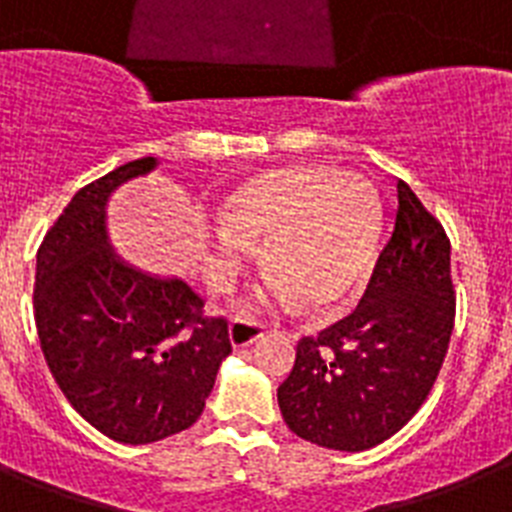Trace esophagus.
<instances>
[{"instance_id":"1","label":"esophagus","mask_w":512,"mask_h":512,"mask_svg":"<svg viewBox=\"0 0 512 512\" xmlns=\"http://www.w3.org/2000/svg\"><path fill=\"white\" fill-rule=\"evenodd\" d=\"M264 324L261 322H251V319H232L230 327H227V335H230L232 348H246L251 342L259 340L264 335Z\"/></svg>"}]
</instances>
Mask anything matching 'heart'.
<instances>
[{
	"instance_id": "obj_1",
	"label": "heart",
	"mask_w": 512,
	"mask_h": 512,
	"mask_svg": "<svg viewBox=\"0 0 512 512\" xmlns=\"http://www.w3.org/2000/svg\"><path fill=\"white\" fill-rule=\"evenodd\" d=\"M222 235L204 264L209 287H227L246 248L261 243L272 277L251 303L293 301L308 311L348 298L366 274L379 235L377 193L363 177L287 164L251 177L227 196Z\"/></svg>"
}]
</instances>
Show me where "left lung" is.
<instances>
[{
	"mask_svg": "<svg viewBox=\"0 0 512 512\" xmlns=\"http://www.w3.org/2000/svg\"><path fill=\"white\" fill-rule=\"evenodd\" d=\"M455 322L450 240L403 180L395 227L361 303L303 337L277 390L290 432L361 453L400 432L432 392Z\"/></svg>",
	"mask_w": 512,
	"mask_h": 512,
	"instance_id": "left-lung-1",
	"label": "left lung"
}]
</instances>
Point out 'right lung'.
I'll return each mask as SVG.
<instances>
[{"instance_id":"right-lung-1","label":"right lung","mask_w":512,"mask_h":512,"mask_svg":"<svg viewBox=\"0 0 512 512\" xmlns=\"http://www.w3.org/2000/svg\"><path fill=\"white\" fill-rule=\"evenodd\" d=\"M159 167L122 164L80 188L36 256L33 311L46 366L75 411L104 437L149 445L198 421L230 356L225 319L183 280L143 272L114 253L112 193Z\"/></svg>"}]
</instances>
